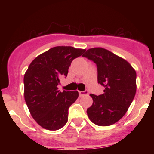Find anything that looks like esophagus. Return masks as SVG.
I'll list each match as a JSON object with an SVG mask.
<instances>
[{
    "instance_id": "1",
    "label": "esophagus",
    "mask_w": 154,
    "mask_h": 154,
    "mask_svg": "<svg viewBox=\"0 0 154 154\" xmlns=\"http://www.w3.org/2000/svg\"><path fill=\"white\" fill-rule=\"evenodd\" d=\"M88 91H87V90H86V91H79V95H80V96L88 94Z\"/></svg>"
}]
</instances>
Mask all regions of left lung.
<instances>
[{
    "instance_id": "obj_1",
    "label": "left lung",
    "mask_w": 154,
    "mask_h": 154,
    "mask_svg": "<svg viewBox=\"0 0 154 154\" xmlns=\"http://www.w3.org/2000/svg\"><path fill=\"white\" fill-rule=\"evenodd\" d=\"M82 56L96 64L98 82L104 87L102 95H90L93 102L87 109L88 117L98 126L117 122L135 95V70L126 60L103 48L88 49Z\"/></svg>"
}]
</instances>
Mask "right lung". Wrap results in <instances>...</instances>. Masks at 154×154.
Returning <instances> with one entry per match:
<instances>
[{"mask_svg": "<svg viewBox=\"0 0 154 154\" xmlns=\"http://www.w3.org/2000/svg\"><path fill=\"white\" fill-rule=\"evenodd\" d=\"M85 49L56 46L32 61L24 74V99L32 116L48 130L63 128L68 121V110L79 96L77 91L61 92L60 79L66 77L72 61Z\"/></svg>", "mask_w": 154, "mask_h": 154, "instance_id": "add662e5", "label": "right lung"}]
</instances>
